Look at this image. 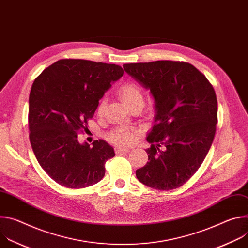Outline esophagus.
Masks as SVG:
<instances>
[{
	"mask_svg": "<svg viewBox=\"0 0 248 248\" xmlns=\"http://www.w3.org/2000/svg\"><path fill=\"white\" fill-rule=\"evenodd\" d=\"M115 151L117 154H121V153H128L129 149L128 148H123V147H116Z\"/></svg>",
	"mask_w": 248,
	"mask_h": 248,
	"instance_id": "obj_1",
	"label": "esophagus"
}]
</instances>
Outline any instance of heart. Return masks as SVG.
Wrapping results in <instances>:
<instances>
[{
  "label": "heart",
  "instance_id": "b5f03b06",
  "mask_svg": "<svg viewBox=\"0 0 248 248\" xmlns=\"http://www.w3.org/2000/svg\"><path fill=\"white\" fill-rule=\"evenodd\" d=\"M119 95L128 109L136 103H143L142 92H141V89L134 83L124 84L119 90ZM105 107H106V101L105 100L100 101L97 107L98 115H102L104 113ZM136 135H137V131L134 128L121 126L114 129L110 133L109 139L115 144L126 146V145H130L133 142Z\"/></svg>",
  "mask_w": 248,
  "mask_h": 248
}]
</instances>
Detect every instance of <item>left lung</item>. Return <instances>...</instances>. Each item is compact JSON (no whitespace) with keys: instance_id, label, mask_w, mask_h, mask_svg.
<instances>
[{"instance_id":"8db88e82","label":"left lung","mask_w":248,"mask_h":248,"mask_svg":"<svg viewBox=\"0 0 248 248\" xmlns=\"http://www.w3.org/2000/svg\"><path fill=\"white\" fill-rule=\"evenodd\" d=\"M124 72L154 99L155 125L146 140L147 164L138 181L170 190L185 185L203 163L214 140L218 103L215 90L188 62L156 61L124 63Z\"/></svg>"}]
</instances>
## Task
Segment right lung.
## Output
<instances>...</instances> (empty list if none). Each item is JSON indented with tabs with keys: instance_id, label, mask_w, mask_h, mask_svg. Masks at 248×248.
<instances>
[{
	"instance_id": "obj_1",
	"label": "right lung",
	"mask_w": 248,
	"mask_h": 248,
	"mask_svg": "<svg viewBox=\"0 0 248 248\" xmlns=\"http://www.w3.org/2000/svg\"><path fill=\"white\" fill-rule=\"evenodd\" d=\"M124 75L122 66L86 60H60L34 80L29 94L28 125L32 150L52 180L67 188L100 182L105 163L115 156L106 141L80 143L99 100Z\"/></svg>"
}]
</instances>
